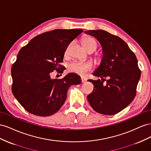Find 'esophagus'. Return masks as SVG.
Masks as SVG:
<instances>
[{
    "instance_id": "34e87169",
    "label": "esophagus",
    "mask_w": 151,
    "mask_h": 151,
    "mask_svg": "<svg viewBox=\"0 0 151 151\" xmlns=\"http://www.w3.org/2000/svg\"><path fill=\"white\" fill-rule=\"evenodd\" d=\"M81 82H82V83H84V82H85L86 81H87V80H86L85 78H83V77H81Z\"/></svg>"
}]
</instances>
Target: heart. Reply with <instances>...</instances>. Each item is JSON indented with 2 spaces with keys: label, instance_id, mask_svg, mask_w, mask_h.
<instances>
[{
  "label": "heart",
  "instance_id": "obj_1",
  "mask_svg": "<svg viewBox=\"0 0 151 151\" xmlns=\"http://www.w3.org/2000/svg\"><path fill=\"white\" fill-rule=\"evenodd\" d=\"M83 45L88 51L90 50H96L97 48L98 43L95 38L91 36H85L81 40ZM69 47L66 49L65 54H68ZM93 68V65L90 62H81L74 61L70 63L68 66V70L69 72L75 73L80 76H85L87 73L91 71Z\"/></svg>",
  "mask_w": 151,
  "mask_h": 151
}]
</instances>
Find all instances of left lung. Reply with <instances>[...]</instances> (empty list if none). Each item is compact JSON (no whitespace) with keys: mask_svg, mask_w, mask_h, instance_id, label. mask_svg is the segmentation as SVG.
Here are the masks:
<instances>
[{"mask_svg":"<svg viewBox=\"0 0 151 151\" xmlns=\"http://www.w3.org/2000/svg\"><path fill=\"white\" fill-rule=\"evenodd\" d=\"M85 33L99 41L103 51L100 66L93 73L102 79L88 80L93 85V90L87 99L97 113L116 114L130 104L136 96L141 75L136 55L118 36L102 29Z\"/></svg>","mask_w":151,"mask_h":151,"instance_id":"obj_1","label":"left lung"}]
</instances>
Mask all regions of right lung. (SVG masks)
I'll use <instances>...</instances> for the list:
<instances>
[{
  "instance_id": "right-lung-1",
  "label": "right lung",
  "mask_w": 151,
  "mask_h": 151,
  "mask_svg": "<svg viewBox=\"0 0 151 151\" xmlns=\"http://www.w3.org/2000/svg\"><path fill=\"white\" fill-rule=\"evenodd\" d=\"M82 32L81 29L52 30L34 37L19 50L11 68L12 92L29 113H55L65 102L69 88L81 83L75 73L61 79H51L50 73L63 71L60 63L67 47Z\"/></svg>"
}]
</instances>
